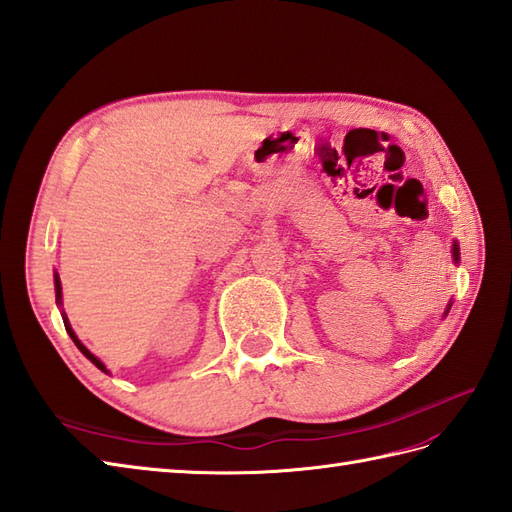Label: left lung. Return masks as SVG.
I'll return each mask as SVG.
<instances>
[{"label": "left lung", "instance_id": "left-lung-1", "mask_svg": "<svg viewBox=\"0 0 512 512\" xmlns=\"http://www.w3.org/2000/svg\"><path fill=\"white\" fill-rule=\"evenodd\" d=\"M451 254H453V263H460V245H458V241H453V247H451ZM449 309H451V302L447 304V309H445V317H447V313H449Z\"/></svg>", "mask_w": 512, "mask_h": 512}]
</instances>
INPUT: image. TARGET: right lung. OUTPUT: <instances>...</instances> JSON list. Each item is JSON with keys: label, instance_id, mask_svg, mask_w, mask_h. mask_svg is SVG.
<instances>
[{"label": "right lung", "instance_id": "1", "mask_svg": "<svg viewBox=\"0 0 512 512\" xmlns=\"http://www.w3.org/2000/svg\"><path fill=\"white\" fill-rule=\"evenodd\" d=\"M54 291H56V304H59V309H61V306H63V289H61V278H59V274H56V271H54ZM61 315H63V324H65V331H67V335H70L72 337V342L76 344V348L78 350H81L83 352V355L89 359V361H92L94 363V366L98 368V370H102V372H105V374H109V370H107V366H105V363H102L96 355H94V352L92 350H89L83 342H81V339H78L76 337V333H74V328L70 326V320H67V315H65V311L61 309Z\"/></svg>", "mask_w": 512, "mask_h": 512}]
</instances>
